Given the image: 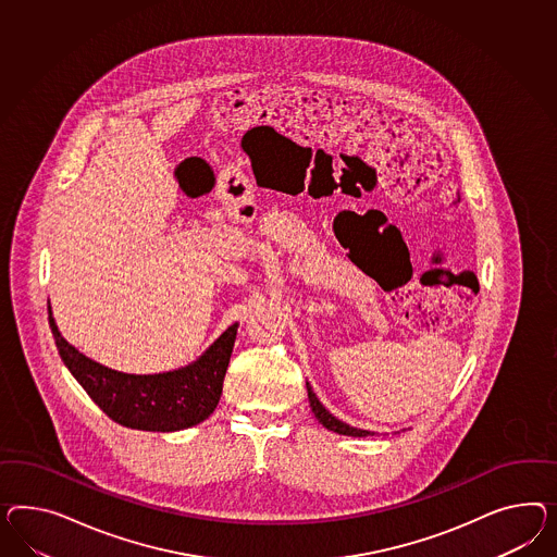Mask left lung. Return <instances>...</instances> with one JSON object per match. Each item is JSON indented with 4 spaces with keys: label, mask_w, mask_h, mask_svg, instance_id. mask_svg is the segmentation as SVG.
<instances>
[{
    "label": "left lung",
    "mask_w": 557,
    "mask_h": 557,
    "mask_svg": "<svg viewBox=\"0 0 557 557\" xmlns=\"http://www.w3.org/2000/svg\"><path fill=\"white\" fill-rule=\"evenodd\" d=\"M306 389H308V399H310V407H312L317 420L320 421L326 430H332V432L343 434V436L364 437L371 434V432H367V430H357V428H350V425H346L343 421L336 420L332 413L326 411V407L318 401L317 395H314L312 387H310L308 383H306Z\"/></svg>",
    "instance_id": "obj_1"
}]
</instances>
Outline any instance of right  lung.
<instances>
[{"instance_id": "1", "label": "right lung", "mask_w": 557, "mask_h": 557, "mask_svg": "<svg viewBox=\"0 0 557 557\" xmlns=\"http://www.w3.org/2000/svg\"><path fill=\"white\" fill-rule=\"evenodd\" d=\"M48 322L61 359L90 399L113 421L132 430L176 432L207 420L219 406L237 326H228L198 361L160 375H127L90 361Z\"/></svg>"}]
</instances>
